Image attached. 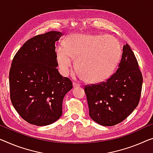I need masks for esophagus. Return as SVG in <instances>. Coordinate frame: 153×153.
<instances>
[{"mask_svg": "<svg viewBox=\"0 0 153 153\" xmlns=\"http://www.w3.org/2000/svg\"><path fill=\"white\" fill-rule=\"evenodd\" d=\"M73 84H74V87H79V86H80V84L76 82H74Z\"/></svg>", "mask_w": 153, "mask_h": 153, "instance_id": "34e87169", "label": "esophagus"}]
</instances>
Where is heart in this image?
I'll use <instances>...</instances> for the list:
<instances>
[{
  "instance_id": "obj_1",
  "label": "heart",
  "mask_w": 153,
  "mask_h": 153,
  "mask_svg": "<svg viewBox=\"0 0 153 153\" xmlns=\"http://www.w3.org/2000/svg\"><path fill=\"white\" fill-rule=\"evenodd\" d=\"M64 47L56 49L57 60L62 74H69L72 58H76L77 75L90 83H99L108 79L117 67L122 55L119 41L105 34H72L66 38Z\"/></svg>"
}]
</instances>
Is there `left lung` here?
<instances>
[{"label": "left lung", "instance_id": "1", "mask_svg": "<svg viewBox=\"0 0 153 153\" xmlns=\"http://www.w3.org/2000/svg\"><path fill=\"white\" fill-rule=\"evenodd\" d=\"M142 82L136 57L126 44L115 74L105 82L84 86L91 119L104 126L122 122L137 106Z\"/></svg>", "mask_w": 153, "mask_h": 153}]
</instances>
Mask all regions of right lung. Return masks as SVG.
Returning <instances> with one entry per match:
<instances>
[{"label":"right lung","instance_id":"right-lung-1","mask_svg":"<svg viewBox=\"0 0 153 153\" xmlns=\"http://www.w3.org/2000/svg\"><path fill=\"white\" fill-rule=\"evenodd\" d=\"M63 34L51 31L28 40L13 57L10 71V99L29 124L47 126L62 114V101L71 80L57 69L55 43Z\"/></svg>","mask_w":153,"mask_h":153}]
</instances>
